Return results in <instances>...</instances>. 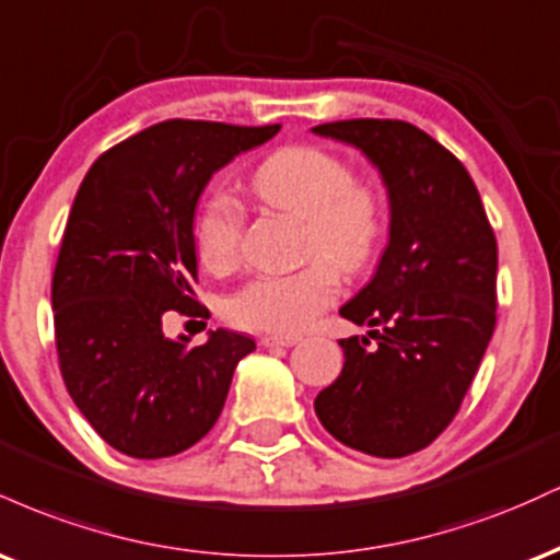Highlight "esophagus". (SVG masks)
<instances>
[{
	"instance_id": "1",
	"label": "esophagus",
	"mask_w": 560,
	"mask_h": 560,
	"mask_svg": "<svg viewBox=\"0 0 560 560\" xmlns=\"http://www.w3.org/2000/svg\"><path fill=\"white\" fill-rule=\"evenodd\" d=\"M298 342H300L298 334H266V337H260L262 347H292Z\"/></svg>"
}]
</instances>
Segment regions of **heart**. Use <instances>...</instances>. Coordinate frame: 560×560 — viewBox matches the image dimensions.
I'll list each match as a JSON object with an SVG mask.
<instances>
[{"label":"heart","instance_id":"b5f03b06","mask_svg":"<svg viewBox=\"0 0 560 560\" xmlns=\"http://www.w3.org/2000/svg\"><path fill=\"white\" fill-rule=\"evenodd\" d=\"M260 205L302 221V260L294 273H262L226 298V318L240 329L292 334L305 329L339 292V273L355 276L374 260L384 236V199L374 184L352 176L337 152L289 144L268 155L249 178ZM244 210L213 191L191 221L197 258L210 273L240 266Z\"/></svg>","mask_w":560,"mask_h":560}]
</instances>
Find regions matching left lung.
<instances>
[{"instance_id":"8db88e82","label":"left lung","mask_w":560,"mask_h":560,"mask_svg":"<svg viewBox=\"0 0 560 560\" xmlns=\"http://www.w3.org/2000/svg\"><path fill=\"white\" fill-rule=\"evenodd\" d=\"M313 133L358 147L389 197L374 279L339 307L371 331L339 339L342 374L316 416L347 447L402 458L445 432L477 376L498 320V242L464 163L421 128L355 118Z\"/></svg>"}]
</instances>
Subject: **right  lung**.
I'll list each match as a JSON object with an SVG mask.
<instances>
[{"instance_id": "obj_1", "label": "right lung", "mask_w": 560, "mask_h": 560, "mask_svg": "<svg viewBox=\"0 0 560 560\" xmlns=\"http://www.w3.org/2000/svg\"><path fill=\"white\" fill-rule=\"evenodd\" d=\"M273 126L163 120L94 160L70 208L52 276L60 374L83 419L131 458L184 453L213 429L255 342L215 329L168 339L163 316L210 318L195 298L197 199L215 171Z\"/></svg>"}]
</instances>
